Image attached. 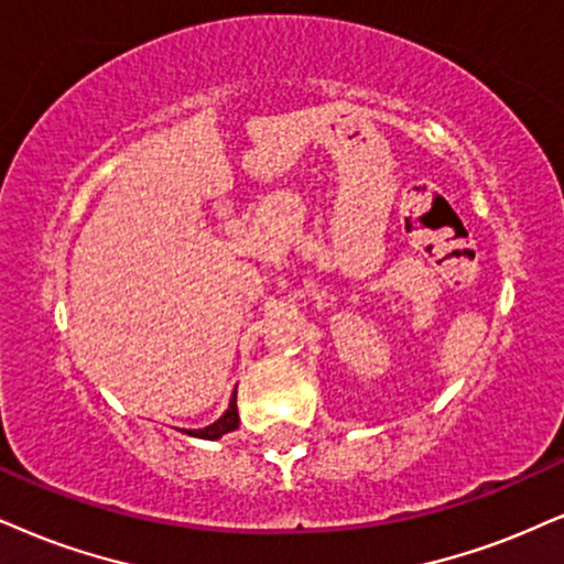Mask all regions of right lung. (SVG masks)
Returning a JSON list of instances; mask_svg holds the SVG:
<instances>
[{
  "mask_svg": "<svg viewBox=\"0 0 564 564\" xmlns=\"http://www.w3.org/2000/svg\"><path fill=\"white\" fill-rule=\"evenodd\" d=\"M240 423V415H238V392L229 398V408L225 410V415H221L219 421H214L212 426L206 429H196V431H187L191 436H198V440H219V436H225L227 431H235Z\"/></svg>",
  "mask_w": 564,
  "mask_h": 564,
  "instance_id": "add662e5",
  "label": "right lung"
}]
</instances>
